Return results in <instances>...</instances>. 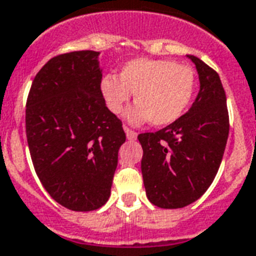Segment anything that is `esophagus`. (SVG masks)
<instances>
[{
	"mask_svg": "<svg viewBox=\"0 0 256 256\" xmlns=\"http://www.w3.org/2000/svg\"><path fill=\"white\" fill-rule=\"evenodd\" d=\"M124 130H126V139L136 140V138H138V132H136V130H130V128H128V126H124Z\"/></svg>",
	"mask_w": 256,
	"mask_h": 256,
	"instance_id": "34e87169",
	"label": "esophagus"
}]
</instances>
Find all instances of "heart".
<instances>
[{
  "label": "heart",
  "mask_w": 256,
  "mask_h": 256,
  "mask_svg": "<svg viewBox=\"0 0 256 256\" xmlns=\"http://www.w3.org/2000/svg\"><path fill=\"white\" fill-rule=\"evenodd\" d=\"M194 89V71L167 59H134L121 67L118 76L108 74L101 80V92L110 112L120 113L135 93L136 105L126 113L128 120H150L156 126L178 120L192 102Z\"/></svg>",
  "instance_id": "heart-1"
}]
</instances>
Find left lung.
Returning a JSON list of instances; mask_svg holds the SVG:
<instances>
[{"label": "left lung", "instance_id": "1", "mask_svg": "<svg viewBox=\"0 0 256 256\" xmlns=\"http://www.w3.org/2000/svg\"><path fill=\"white\" fill-rule=\"evenodd\" d=\"M200 92L189 110L170 126L138 136L147 197L163 209L197 201L214 180L230 134L226 97L220 76L193 55Z\"/></svg>", "mask_w": 256, "mask_h": 256}]
</instances>
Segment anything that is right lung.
Wrapping results in <instances>:
<instances>
[{"instance_id": "1", "label": "right lung", "mask_w": 256, "mask_h": 256, "mask_svg": "<svg viewBox=\"0 0 256 256\" xmlns=\"http://www.w3.org/2000/svg\"><path fill=\"white\" fill-rule=\"evenodd\" d=\"M97 56L89 50L54 56L36 74L26 98L34 172L58 204L76 212L106 202L126 139L104 100Z\"/></svg>"}]
</instances>
